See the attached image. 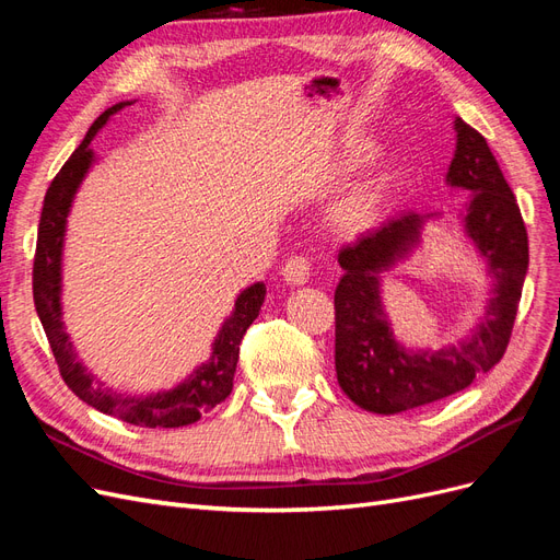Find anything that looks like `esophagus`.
I'll use <instances>...</instances> for the list:
<instances>
[{"label":"esophagus","mask_w":560,"mask_h":560,"mask_svg":"<svg viewBox=\"0 0 560 560\" xmlns=\"http://www.w3.org/2000/svg\"><path fill=\"white\" fill-rule=\"evenodd\" d=\"M313 273V261L308 257H290L282 266V278L287 284H306Z\"/></svg>","instance_id":"esophagus-1"}]
</instances>
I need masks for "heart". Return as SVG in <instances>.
I'll return each mask as SVG.
<instances>
[{"instance_id": "1", "label": "heart", "mask_w": 560, "mask_h": 560, "mask_svg": "<svg viewBox=\"0 0 560 560\" xmlns=\"http://www.w3.org/2000/svg\"><path fill=\"white\" fill-rule=\"evenodd\" d=\"M381 206V196L376 186H362V189L352 191L346 200H341L334 210L336 224L346 231H362L371 226Z\"/></svg>"}]
</instances>
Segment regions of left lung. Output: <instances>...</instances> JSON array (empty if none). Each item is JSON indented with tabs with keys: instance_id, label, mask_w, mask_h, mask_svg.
Returning <instances> with one entry per match:
<instances>
[{
	"instance_id": "1",
	"label": "left lung",
	"mask_w": 560,
	"mask_h": 560,
	"mask_svg": "<svg viewBox=\"0 0 560 560\" xmlns=\"http://www.w3.org/2000/svg\"><path fill=\"white\" fill-rule=\"evenodd\" d=\"M455 156L446 179L471 191L465 226L490 264L495 294L467 341L434 352H411L389 331L378 273L418 243L428 217L404 212L338 252L346 273L334 294L336 378L343 393L371 413L393 416L460 393L493 369L510 346L528 270V231L483 135L463 118H455Z\"/></svg>"
}]
</instances>
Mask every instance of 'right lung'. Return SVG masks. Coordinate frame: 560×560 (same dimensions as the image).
<instances>
[{
  "instance_id": "1",
  "label": "right lung",
  "mask_w": 560,
  "mask_h": 560,
  "mask_svg": "<svg viewBox=\"0 0 560 560\" xmlns=\"http://www.w3.org/2000/svg\"><path fill=\"white\" fill-rule=\"evenodd\" d=\"M124 107L126 103H118L95 118V124L89 128L86 138H83V142L77 147L74 154L67 159V163L60 167V173L48 186L39 219L35 266H32V294H35V308L44 325L50 350H54L60 376L81 401H86L97 411L121 418L124 422H130V425L182 428L200 420L202 413L212 411L217 404H222L231 395L243 336L264 306L266 287L257 282L238 296L233 315L224 322L222 331L217 336L212 360L198 366L194 371V376L179 387H175L173 393L147 399L121 397L95 383V378L81 366V362H77L70 336L65 334L60 319V254L65 238V222L72 206L74 191L79 189V182L86 175L93 161V149L89 147L91 140L95 138V132L107 124V118Z\"/></svg>"
}]
</instances>
